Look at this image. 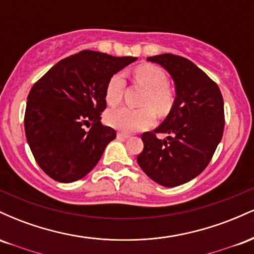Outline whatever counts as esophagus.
Here are the masks:
<instances>
[{"label": "esophagus", "mask_w": 254, "mask_h": 254, "mask_svg": "<svg viewBox=\"0 0 254 254\" xmlns=\"http://www.w3.org/2000/svg\"><path fill=\"white\" fill-rule=\"evenodd\" d=\"M117 137H118V138L127 139V138H129L130 135H129V133H125V132H118V133H117Z\"/></svg>", "instance_id": "34e87169"}]
</instances>
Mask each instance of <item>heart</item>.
Here are the masks:
<instances>
[{"label":"heart","instance_id":"obj_1","mask_svg":"<svg viewBox=\"0 0 254 254\" xmlns=\"http://www.w3.org/2000/svg\"><path fill=\"white\" fill-rule=\"evenodd\" d=\"M133 81L141 84L145 92L141 100V109L119 107L106 113V122L111 127L125 132L143 130L154 123V113L160 117L168 115L174 104V93L168 86L166 72L153 64H141L132 71ZM125 86L121 72L112 75L105 89V99L109 106L121 103Z\"/></svg>","mask_w":254,"mask_h":254}]
</instances>
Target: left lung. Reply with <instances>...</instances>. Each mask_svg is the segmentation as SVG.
I'll return each mask as SVG.
<instances>
[{
  "instance_id": "left-lung-1",
  "label": "left lung",
  "mask_w": 254,
  "mask_h": 254,
  "mask_svg": "<svg viewBox=\"0 0 254 254\" xmlns=\"http://www.w3.org/2000/svg\"><path fill=\"white\" fill-rule=\"evenodd\" d=\"M162 65L176 83V100L159 127L142 133L144 148L137 162L150 179L174 188L205 170L223 135L224 109L221 90L188 58L172 54L148 57ZM156 133H166V140Z\"/></svg>"
}]
</instances>
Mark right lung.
<instances>
[{
    "mask_svg": "<svg viewBox=\"0 0 254 254\" xmlns=\"http://www.w3.org/2000/svg\"><path fill=\"white\" fill-rule=\"evenodd\" d=\"M136 60L83 50L60 61L33 84L26 105L25 132L37 164L49 177L72 183L95 167L117 136L100 122L106 109V84Z\"/></svg>",
    "mask_w": 254,
    "mask_h": 254,
    "instance_id": "right-lung-1",
    "label": "right lung"
}]
</instances>
